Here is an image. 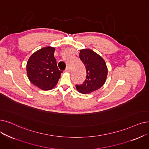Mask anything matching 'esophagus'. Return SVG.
Instances as JSON below:
<instances>
[{
	"mask_svg": "<svg viewBox=\"0 0 149 149\" xmlns=\"http://www.w3.org/2000/svg\"><path fill=\"white\" fill-rule=\"evenodd\" d=\"M65 72H67V73H69L70 71V67H67V68H66V69H65Z\"/></svg>",
	"mask_w": 149,
	"mask_h": 149,
	"instance_id": "obj_1",
	"label": "esophagus"
}]
</instances>
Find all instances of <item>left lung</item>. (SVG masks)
Returning <instances> with one entry per match:
<instances>
[{"instance_id": "8db88e82", "label": "left lung", "mask_w": 149, "mask_h": 149, "mask_svg": "<svg viewBox=\"0 0 149 149\" xmlns=\"http://www.w3.org/2000/svg\"><path fill=\"white\" fill-rule=\"evenodd\" d=\"M79 58L86 69V79L82 84L76 85L77 91L83 94L90 93L102 87L108 76V68L103 57L90 49L79 51Z\"/></svg>"}]
</instances>
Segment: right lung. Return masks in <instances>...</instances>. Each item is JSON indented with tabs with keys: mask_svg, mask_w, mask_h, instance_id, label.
Instances as JSON below:
<instances>
[{
	"mask_svg": "<svg viewBox=\"0 0 149 149\" xmlns=\"http://www.w3.org/2000/svg\"><path fill=\"white\" fill-rule=\"evenodd\" d=\"M55 47H44L35 52L27 62L29 81L43 91H49L57 84L62 71L58 70L54 57Z\"/></svg>",
	"mask_w": 149,
	"mask_h": 149,
	"instance_id": "right-lung-1",
	"label": "right lung"
}]
</instances>
